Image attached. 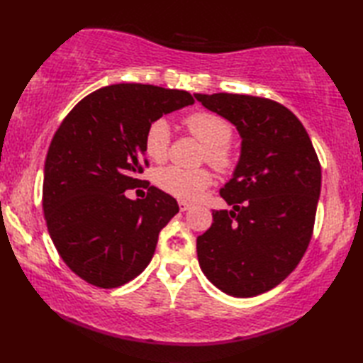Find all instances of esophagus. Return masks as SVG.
<instances>
[{"label": "esophagus", "instance_id": "esophagus-1", "mask_svg": "<svg viewBox=\"0 0 363 363\" xmlns=\"http://www.w3.org/2000/svg\"><path fill=\"white\" fill-rule=\"evenodd\" d=\"M191 207V204L190 203H187V201H179V209H181V212H186V211H189Z\"/></svg>", "mask_w": 363, "mask_h": 363}]
</instances>
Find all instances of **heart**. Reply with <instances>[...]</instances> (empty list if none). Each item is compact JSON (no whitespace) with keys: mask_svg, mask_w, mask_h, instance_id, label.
<instances>
[{"mask_svg":"<svg viewBox=\"0 0 363 363\" xmlns=\"http://www.w3.org/2000/svg\"><path fill=\"white\" fill-rule=\"evenodd\" d=\"M182 126L190 135L204 143L203 160L211 164L221 173H228L237 164V156L230 138L234 134V128L230 121L218 113L196 111L187 115L182 120ZM169 140L172 133L165 120H154L148 126L143 138L145 152L154 162H164L168 157ZM157 186L181 199H196L203 191L211 186L212 174L209 169H186L181 167H165L156 174Z\"/></svg>","mask_w":363,"mask_h":363,"instance_id":"obj_1","label":"heart"}]
</instances>
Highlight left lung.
<instances>
[{
    "instance_id": "obj_1",
    "label": "left lung",
    "mask_w": 363,
    "mask_h": 363,
    "mask_svg": "<svg viewBox=\"0 0 363 363\" xmlns=\"http://www.w3.org/2000/svg\"><path fill=\"white\" fill-rule=\"evenodd\" d=\"M198 101L237 126L242 154L221 198L234 211H213L196 238L199 267L215 287L251 298L281 284L311 243L321 190V165L296 115L273 99L196 94Z\"/></svg>"
}]
</instances>
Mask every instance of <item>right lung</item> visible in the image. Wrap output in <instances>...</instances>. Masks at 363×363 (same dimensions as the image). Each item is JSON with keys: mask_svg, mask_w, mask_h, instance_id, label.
Returning a JSON list of instances; mask_svg holds the SVG:
<instances>
[{"mask_svg": "<svg viewBox=\"0 0 363 363\" xmlns=\"http://www.w3.org/2000/svg\"><path fill=\"white\" fill-rule=\"evenodd\" d=\"M194 103L184 90L113 84L81 99L60 123L45 160L43 213L59 256L81 279L115 289L148 267L179 206L138 179L148 167L145 133ZM135 186L149 189L146 199L125 196Z\"/></svg>", "mask_w": 363, "mask_h": 363, "instance_id": "1", "label": "right lung"}]
</instances>
